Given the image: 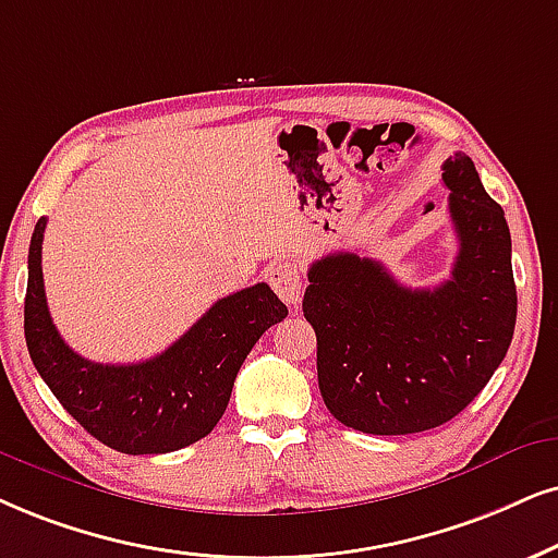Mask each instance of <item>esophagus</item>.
Segmentation results:
<instances>
[{
	"instance_id": "obj_1",
	"label": "esophagus",
	"mask_w": 558,
	"mask_h": 558,
	"mask_svg": "<svg viewBox=\"0 0 558 558\" xmlns=\"http://www.w3.org/2000/svg\"><path fill=\"white\" fill-rule=\"evenodd\" d=\"M267 280H270L272 291L280 295V301H283L286 306H291V308L299 306L301 295H303L299 265L291 263V259H278V263L267 270Z\"/></svg>"
}]
</instances>
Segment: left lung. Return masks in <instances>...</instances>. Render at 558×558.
Returning <instances> with one entry per match:
<instances>
[{
    "label": "left lung",
    "mask_w": 558,
    "mask_h": 558,
    "mask_svg": "<svg viewBox=\"0 0 558 558\" xmlns=\"http://www.w3.org/2000/svg\"><path fill=\"white\" fill-rule=\"evenodd\" d=\"M458 236L453 275L437 288L401 286L355 252L316 259L303 316L316 331L324 404L342 425L409 435L463 412L505 361L518 319L505 210L466 154L442 165Z\"/></svg>",
    "instance_id": "1"
}]
</instances>
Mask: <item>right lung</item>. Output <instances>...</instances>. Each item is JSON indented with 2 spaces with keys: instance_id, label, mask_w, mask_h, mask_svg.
<instances>
[{
  "instance_id": "add662e5",
  "label": "right lung",
  "mask_w": 558,
  "mask_h": 558,
  "mask_svg": "<svg viewBox=\"0 0 558 558\" xmlns=\"http://www.w3.org/2000/svg\"><path fill=\"white\" fill-rule=\"evenodd\" d=\"M46 218L35 223L27 252L25 342L35 371L92 437L129 456L193 446L223 417L244 357L286 303L257 283L218 299L157 357L131 365L92 363L61 340L44 291Z\"/></svg>"
}]
</instances>
